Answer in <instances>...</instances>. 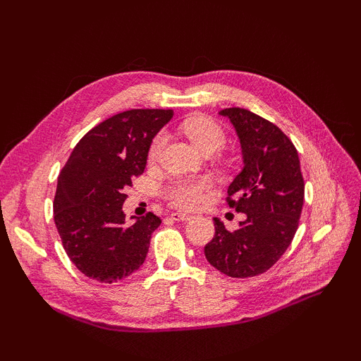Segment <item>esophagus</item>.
I'll return each instance as SVG.
<instances>
[{
  "label": "esophagus",
  "mask_w": 361,
  "mask_h": 361,
  "mask_svg": "<svg viewBox=\"0 0 361 361\" xmlns=\"http://www.w3.org/2000/svg\"><path fill=\"white\" fill-rule=\"evenodd\" d=\"M171 217L175 221H188V220L192 219V216H190V214H185V212H172Z\"/></svg>",
  "instance_id": "obj_1"
}]
</instances>
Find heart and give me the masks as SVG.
Instances as JSON below:
<instances>
[{
    "instance_id": "heart-1",
    "label": "heart",
    "mask_w": 361,
    "mask_h": 361,
    "mask_svg": "<svg viewBox=\"0 0 361 361\" xmlns=\"http://www.w3.org/2000/svg\"><path fill=\"white\" fill-rule=\"evenodd\" d=\"M181 130L195 147L204 152L220 149L226 141V132L217 121L208 116H190L181 122ZM166 145V135L157 133L149 144L147 161L157 163ZM209 189V183L204 180H175L166 190L167 200L178 208L194 209L204 200V192Z\"/></svg>"
}]
</instances>
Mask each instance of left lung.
Returning a JSON list of instances; mask_svg holds the SVG:
<instances>
[{"label":"left lung","mask_w":361,"mask_h":361,"mask_svg":"<svg viewBox=\"0 0 361 361\" xmlns=\"http://www.w3.org/2000/svg\"><path fill=\"white\" fill-rule=\"evenodd\" d=\"M220 114L239 135L243 169L228 188L226 203L245 212L235 231L214 219L208 262L229 278H252L278 262L295 237L304 204V178L295 144L273 122L233 106Z\"/></svg>","instance_id":"8db88e82"}]
</instances>
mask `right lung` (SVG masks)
Wrapping results in <instances>:
<instances>
[{"label":"right lung","mask_w":361,"mask_h":361,"mask_svg":"<svg viewBox=\"0 0 361 361\" xmlns=\"http://www.w3.org/2000/svg\"><path fill=\"white\" fill-rule=\"evenodd\" d=\"M173 110L133 109L93 127L59 173L54 221L71 262L90 279L128 278L147 256L161 219L147 212L127 224L122 204L132 180L144 172L147 149Z\"/></svg>","instance_id":"1"}]
</instances>
